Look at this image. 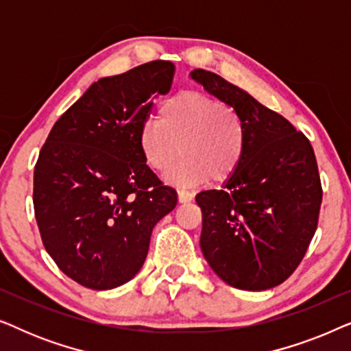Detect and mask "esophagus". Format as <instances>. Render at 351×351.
<instances>
[{
  "label": "esophagus",
  "mask_w": 351,
  "mask_h": 351,
  "mask_svg": "<svg viewBox=\"0 0 351 351\" xmlns=\"http://www.w3.org/2000/svg\"><path fill=\"white\" fill-rule=\"evenodd\" d=\"M177 195H179L180 203H190L195 198V193L190 190H177Z\"/></svg>",
  "instance_id": "34e87169"
}]
</instances>
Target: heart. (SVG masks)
<instances>
[{
    "label": "heart",
    "mask_w": 351,
    "mask_h": 351,
    "mask_svg": "<svg viewBox=\"0 0 351 351\" xmlns=\"http://www.w3.org/2000/svg\"><path fill=\"white\" fill-rule=\"evenodd\" d=\"M138 145L143 161L156 172H166L184 152V160L167 174L171 184L191 185L208 177L223 180L243 160L246 126L230 105L184 90L166 100L160 118L143 124Z\"/></svg>",
    "instance_id": "obj_1"
}]
</instances>
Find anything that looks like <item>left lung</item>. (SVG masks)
<instances>
[{"label": "left lung", "mask_w": 351, "mask_h": 351, "mask_svg": "<svg viewBox=\"0 0 351 351\" xmlns=\"http://www.w3.org/2000/svg\"><path fill=\"white\" fill-rule=\"evenodd\" d=\"M191 78L239 113L246 150L223 189L196 195L201 251L220 280L243 291L271 289L304 258L318 227L323 189L313 147L280 113L222 76Z\"/></svg>", "instance_id": "8db88e82"}]
</instances>
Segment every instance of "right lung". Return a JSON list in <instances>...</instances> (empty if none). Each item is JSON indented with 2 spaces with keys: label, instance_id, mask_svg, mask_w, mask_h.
<instances>
[{
  "label": "right lung",
  "instance_id": "obj_1",
  "mask_svg": "<svg viewBox=\"0 0 351 351\" xmlns=\"http://www.w3.org/2000/svg\"><path fill=\"white\" fill-rule=\"evenodd\" d=\"M174 65L153 60L99 80L52 126L33 174L43 244L78 285L107 291L145 262L152 230L177 204L143 161L138 137Z\"/></svg>",
  "mask_w": 351,
  "mask_h": 351
}]
</instances>
